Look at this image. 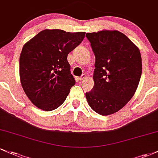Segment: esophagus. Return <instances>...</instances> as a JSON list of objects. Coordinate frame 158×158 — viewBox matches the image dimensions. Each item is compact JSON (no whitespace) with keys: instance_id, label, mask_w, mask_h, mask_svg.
I'll return each instance as SVG.
<instances>
[{"instance_id":"1","label":"esophagus","mask_w":158,"mask_h":158,"mask_svg":"<svg viewBox=\"0 0 158 158\" xmlns=\"http://www.w3.org/2000/svg\"><path fill=\"white\" fill-rule=\"evenodd\" d=\"M85 78H86V75H85V74H82V75L80 77L78 78V79H79V81H82V80H84V79H85Z\"/></svg>"}]
</instances>
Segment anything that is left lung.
Returning a JSON list of instances; mask_svg holds the SVG:
<instances>
[{
  "instance_id": "obj_1",
  "label": "left lung",
  "mask_w": 158,
  "mask_h": 158,
  "mask_svg": "<svg viewBox=\"0 0 158 158\" xmlns=\"http://www.w3.org/2000/svg\"><path fill=\"white\" fill-rule=\"evenodd\" d=\"M86 37L95 56L94 85L86 99L97 113L111 115L134 95L142 74L140 52L120 31L87 33Z\"/></svg>"
}]
</instances>
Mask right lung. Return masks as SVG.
Returning <instances> with one entry per match:
<instances>
[{
  "instance_id": "right-lung-1",
  "label": "right lung",
  "mask_w": 158,
  "mask_h": 158,
  "mask_svg": "<svg viewBox=\"0 0 158 158\" xmlns=\"http://www.w3.org/2000/svg\"><path fill=\"white\" fill-rule=\"evenodd\" d=\"M85 34L46 29L22 48L21 84L27 98L40 110L48 112L59 107L75 85L67 55L82 43Z\"/></svg>"
}]
</instances>
